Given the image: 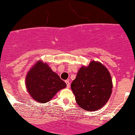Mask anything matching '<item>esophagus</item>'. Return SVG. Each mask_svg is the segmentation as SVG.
<instances>
[{"label": "esophagus", "instance_id": "obj_1", "mask_svg": "<svg viewBox=\"0 0 135 135\" xmlns=\"http://www.w3.org/2000/svg\"><path fill=\"white\" fill-rule=\"evenodd\" d=\"M65 83H66V86H67V88L70 87V82H69V80H66V81H65Z\"/></svg>", "mask_w": 135, "mask_h": 135}]
</instances>
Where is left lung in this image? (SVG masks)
Listing matches in <instances>:
<instances>
[{"mask_svg":"<svg viewBox=\"0 0 135 135\" xmlns=\"http://www.w3.org/2000/svg\"><path fill=\"white\" fill-rule=\"evenodd\" d=\"M113 82L107 68L92 61L79 69L71 83L76 103L85 110H97L107 103L112 93Z\"/></svg>","mask_w":135,"mask_h":135,"instance_id":"obj_1","label":"left lung"}]
</instances>
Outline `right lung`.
I'll use <instances>...</instances> for the list:
<instances>
[{"label":"right lung","mask_w":135,"mask_h":135,"mask_svg":"<svg viewBox=\"0 0 135 135\" xmlns=\"http://www.w3.org/2000/svg\"><path fill=\"white\" fill-rule=\"evenodd\" d=\"M26 86L31 97L39 103H45L66 85L47 63L39 61L27 74Z\"/></svg>","instance_id":"1"}]
</instances>
